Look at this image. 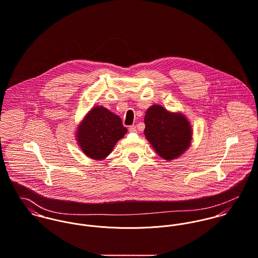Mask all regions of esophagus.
Listing matches in <instances>:
<instances>
[{
  "label": "esophagus",
  "mask_w": 258,
  "mask_h": 258,
  "mask_svg": "<svg viewBox=\"0 0 258 258\" xmlns=\"http://www.w3.org/2000/svg\"><path fill=\"white\" fill-rule=\"evenodd\" d=\"M128 132H130V133H137V127H136V125H131V126L128 127Z\"/></svg>",
  "instance_id": "obj_1"
}]
</instances>
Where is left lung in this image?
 I'll use <instances>...</instances> for the list:
<instances>
[{
  "label": "left lung",
  "instance_id": "left-lung-1",
  "mask_svg": "<svg viewBox=\"0 0 258 258\" xmlns=\"http://www.w3.org/2000/svg\"><path fill=\"white\" fill-rule=\"evenodd\" d=\"M145 135L156 154L170 160L183 154L190 146L191 127L180 113H172L154 104L145 116Z\"/></svg>",
  "mask_w": 258,
  "mask_h": 258
}]
</instances>
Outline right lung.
<instances>
[{"label": "right lung", "mask_w": 258, "mask_h": 258, "mask_svg": "<svg viewBox=\"0 0 258 258\" xmlns=\"http://www.w3.org/2000/svg\"><path fill=\"white\" fill-rule=\"evenodd\" d=\"M127 130L120 117L103 106L93 107L78 130V142L91 158L103 159Z\"/></svg>", "instance_id": "add662e5"}]
</instances>
